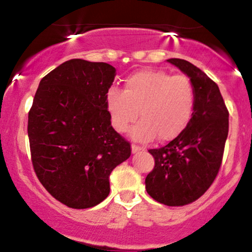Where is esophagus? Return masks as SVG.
Listing matches in <instances>:
<instances>
[{"mask_svg": "<svg viewBox=\"0 0 252 252\" xmlns=\"http://www.w3.org/2000/svg\"><path fill=\"white\" fill-rule=\"evenodd\" d=\"M131 152H132V154H137V153L144 152V148H141V147H137V146H135V144H132Z\"/></svg>", "mask_w": 252, "mask_h": 252, "instance_id": "1", "label": "esophagus"}]
</instances>
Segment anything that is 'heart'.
Listing matches in <instances>:
<instances>
[{"label":"heart","instance_id":"1","mask_svg":"<svg viewBox=\"0 0 252 252\" xmlns=\"http://www.w3.org/2000/svg\"><path fill=\"white\" fill-rule=\"evenodd\" d=\"M124 91L111 88L106 94V108L111 124L118 132H126L141 143L158 136L161 142L179 136L189 126L194 109L193 84L185 76H172L160 70H143L126 79Z\"/></svg>","mask_w":252,"mask_h":252}]
</instances>
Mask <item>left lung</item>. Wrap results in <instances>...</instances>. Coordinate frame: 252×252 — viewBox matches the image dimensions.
<instances>
[{"label":"left lung","mask_w":252,"mask_h":252,"mask_svg":"<svg viewBox=\"0 0 252 252\" xmlns=\"http://www.w3.org/2000/svg\"><path fill=\"white\" fill-rule=\"evenodd\" d=\"M167 62L192 82L194 109L180 135L162 148L149 150L155 166L146 178V189L161 204L184 206L200 198L218 174L228 134V111L218 85L200 68L184 59Z\"/></svg>","instance_id":"obj_1"}]
</instances>
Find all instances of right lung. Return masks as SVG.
<instances>
[{
	"instance_id": "right-lung-1",
	"label": "right lung",
	"mask_w": 252,
	"mask_h": 252,
	"mask_svg": "<svg viewBox=\"0 0 252 252\" xmlns=\"http://www.w3.org/2000/svg\"><path fill=\"white\" fill-rule=\"evenodd\" d=\"M116 68L71 59L39 84L28 114L32 162L42 186L72 209H89L110 192L112 169L131 154L112 128L106 94Z\"/></svg>"
}]
</instances>
